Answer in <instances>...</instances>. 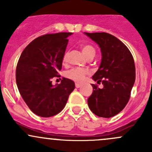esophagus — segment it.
<instances>
[{
    "label": "esophagus",
    "instance_id": "34e87169",
    "mask_svg": "<svg viewBox=\"0 0 152 152\" xmlns=\"http://www.w3.org/2000/svg\"><path fill=\"white\" fill-rule=\"evenodd\" d=\"M81 86V85L80 83H75V87L76 88H80Z\"/></svg>",
    "mask_w": 152,
    "mask_h": 152
}]
</instances>
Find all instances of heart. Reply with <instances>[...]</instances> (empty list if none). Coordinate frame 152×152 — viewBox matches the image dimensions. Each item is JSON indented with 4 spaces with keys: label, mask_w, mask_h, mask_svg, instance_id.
<instances>
[{
    "label": "heart",
    "mask_w": 152,
    "mask_h": 152,
    "mask_svg": "<svg viewBox=\"0 0 152 152\" xmlns=\"http://www.w3.org/2000/svg\"><path fill=\"white\" fill-rule=\"evenodd\" d=\"M81 50L84 56L86 57V58H93L96 54V50H95L94 48L91 45H84L81 47ZM69 53L66 52L63 56V58H62V61L64 64H66L68 59ZM88 74V72L85 69H72L69 70L66 73V76L68 77L69 79H71L72 80L75 81V82L77 83H82L83 81L85 80V77Z\"/></svg>",
    "instance_id": "obj_1"
}]
</instances>
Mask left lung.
Here are the masks:
<instances>
[{"label": "left lung", "instance_id": "1", "mask_svg": "<svg viewBox=\"0 0 152 152\" xmlns=\"http://www.w3.org/2000/svg\"><path fill=\"white\" fill-rule=\"evenodd\" d=\"M99 46L102 61L92 78L102 88L92 84L93 93L88 99L96 115L110 118L119 113L130 98L135 80V66L132 53L118 39L107 33H85Z\"/></svg>", "mask_w": 152, "mask_h": 152}]
</instances>
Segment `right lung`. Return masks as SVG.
<instances>
[{
  "mask_svg": "<svg viewBox=\"0 0 152 152\" xmlns=\"http://www.w3.org/2000/svg\"><path fill=\"white\" fill-rule=\"evenodd\" d=\"M72 33H56L39 37L26 47L19 58L16 82L19 92L30 110L41 117L53 116L64 109L75 89L72 80L62 78L53 86L52 79L59 77L62 58Z\"/></svg>",
  "mask_w": 152,
  "mask_h": 152,
  "instance_id": "obj_1",
  "label": "right lung"
}]
</instances>
